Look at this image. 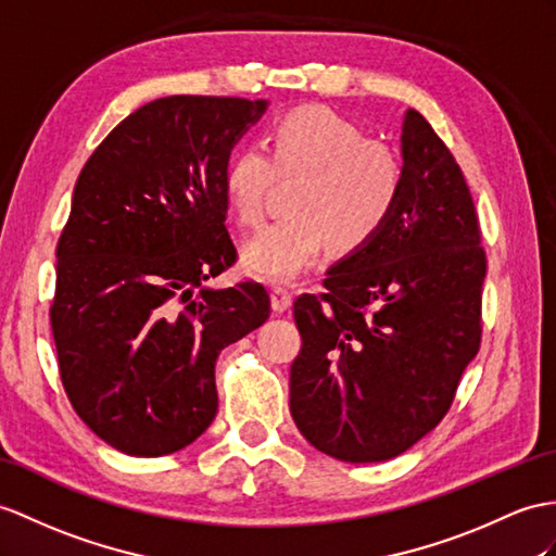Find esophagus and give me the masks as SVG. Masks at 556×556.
I'll use <instances>...</instances> for the list:
<instances>
[{"instance_id":"34e87169","label":"esophagus","mask_w":556,"mask_h":556,"mask_svg":"<svg viewBox=\"0 0 556 556\" xmlns=\"http://www.w3.org/2000/svg\"><path fill=\"white\" fill-rule=\"evenodd\" d=\"M292 304V292H288L286 288H274L270 290V306H274L276 314H282V311H288Z\"/></svg>"}]
</instances>
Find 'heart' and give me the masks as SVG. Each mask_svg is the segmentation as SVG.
<instances>
[{"label":"heart","instance_id":"obj_1","mask_svg":"<svg viewBox=\"0 0 556 556\" xmlns=\"http://www.w3.org/2000/svg\"><path fill=\"white\" fill-rule=\"evenodd\" d=\"M268 152L245 146L228 160L224 191L238 219L262 222L268 191L280 179L302 176L290 198V216L264 226L242 245L248 274L290 282L314 266L332 242L354 252L382 231L403 191V162L356 122L325 105H304L276 119Z\"/></svg>","mask_w":556,"mask_h":556}]
</instances>
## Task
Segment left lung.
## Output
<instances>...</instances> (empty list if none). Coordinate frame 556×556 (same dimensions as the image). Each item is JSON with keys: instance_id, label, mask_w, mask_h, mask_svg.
<instances>
[{"instance_id": "left-lung-1", "label": "left lung", "mask_w": 556, "mask_h": 556, "mask_svg": "<svg viewBox=\"0 0 556 556\" xmlns=\"http://www.w3.org/2000/svg\"><path fill=\"white\" fill-rule=\"evenodd\" d=\"M401 151L387 226L292 306L294 425L342 463H384L434 429L481 344L485 252L465 174L417 111Z\"/></svg>"}]
</instances>
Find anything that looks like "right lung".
Segmentation results:
<instances>
[{
	"instance_id": "obj_1",
	"label": "right lung",
	"mask_w": 556,
	"mask_h": 556,
	"mask_svg": "<svg viewBox=\"0 0 556 556\" xmlns=\"http://www.w3.org/2000/svg\"><path fill=\"white\" fill-rule=\"evenodd\" d=\"M266 101L165 97L108 134L77 176L49 308L61 382L113 448H186L219 408V351L270 314L262 282H205L238 260L224 172Z\"/></svg>"
}]
</instances>
